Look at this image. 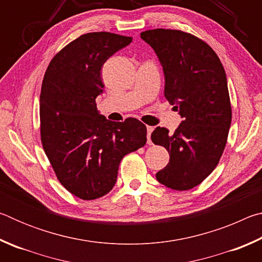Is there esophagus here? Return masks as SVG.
Listing matches in <instances>:
<instances>
[{"label":"esophagus","instance_id":"obj_1","mask_svg":"<svg viewBox=\"0 0 262 262\" xmlns=\"http://www.w3.org/2000/svg\"><path fill=\"white\" fill-rule=\"evenodd\" d=\"M152 130H154V127H151V126H147V139H148V143L149 144H151V139H150V136H151V133H152Z\"/></svg>","mask_w":262,"mask_h":262}]
</instances>
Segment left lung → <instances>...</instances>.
Wrapping results in <instances>:
<instances>
[{"label":"left lung","mask_w":262,"mask_h":262,"mask_svg":"<svg viewBox=\"0 0 262 262\" xmlns=\"http://www.w3.org/2000/svg\"><path fill=\"white\" fill-rule=\"evenodd\" d=\"M141 38L157 54L164 96L183 118L173 134L164 127L152 132L154 143L170 154L156 178L168 188L187 190L214 171L227 144L232 118L227 75L214 50L193 34L155 29Z\"/></svg>","instance_id":"left-lung-1"}]
</instances>
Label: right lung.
<instances>
[{
	"label": "right lung",
	"mask_w": 262,
	"mask_h": 262,
	"mask_svg": "<svg viewBox=\"0 0 262 262\" xmlns=\"http://www.w3.org/2000/svg\"><path fill=\"white\" fill-rule=\"evenodd\" d=\"M132 40L111 32L82 34L53 57L42 79V148L61 185L82 200L107 194L121 159L147 143L141 121H110L96 104L104 88L101 67Z\"/></svg>",
	"instance_id": "right-lung-1"
}]
</instances>
